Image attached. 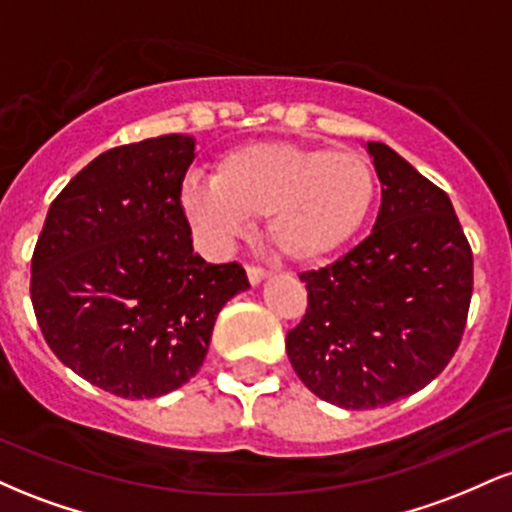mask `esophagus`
I'll return each mask as SVG.
<instances>
[{"instance_id": "34e87169", "label": "esophagus", "mask_w": 512, "mask_h": 512, "mask_svg": "<svg viewBox=\"0 0 512 512\" xmlns=\"http://www.w3.org/2000/svg\"><path fill=\"white\" fill-rule=\"evenodd\" d=\"M248 279H250L252 286H260L264 279H269V272H267V269L250 264V267H248Z\"/></svg>"}]
</instances>
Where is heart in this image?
I'll list each match as a JSON object with an SVG mask.
<instances>
[{
	"label": "heart",
	"instance_id": "obj_1",
	"mask_svg": "<svg viewBox=\"0 0 512 512\" xmlns=\"http://www.w3.org/2000/svg\"><path fill=\"white\" fill-rule=\"evenodd\" d=\"M375 202L366 156L262 142L228 151L214 180L190 182L180 204L192 228L211 245H228L264 216L269 243L286 260L308 264L334 255L356 236Z\"/></svg>",
	"mask_w": 512,
	"mask_h": 512
}]
</instances>
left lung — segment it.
Listing matches in <instances>:
<instances>
[{
  "label": "left lung",
  "mask_w": 512,
  "mask_h": 512,
  "mask_svg": "<svg viewBox=\"0 0 512 512\" xmlns=\"http://www.w3.org/2000/svg\"><path fill=\"white\" fill-rule=\"evenodd\" d=\"M380 211L366 240L301 274L308 310L286 354L313 395L375 409L424 390L460 346L472 248L450 197L387 144L366 142Z\"/></svg>",
  "instance_id": "left-lung-1"
}]
</instances>
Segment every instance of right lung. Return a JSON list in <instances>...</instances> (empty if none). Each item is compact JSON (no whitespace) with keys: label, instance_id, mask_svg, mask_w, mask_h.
Here are the masks:
<instances>
[{"label":"right lung","instance_id":"right-lung-1","mask_svg":"<svg viewBox=\"0 0 512 512\" xmlns=\"http://www.w3.org/2000/svg\"><path fill=\"white\" fill-rule=\"evenodd\" d=\"M195 137L163 134L96 156L50 204L31 262L45 342L76 375L156 399L202 368L221 308L248 291L236 262L192 250L182 180Z\"/></svg>","mask_w":512,"mask_h":512}]
</instances>
